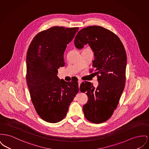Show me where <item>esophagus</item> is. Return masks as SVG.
<instances>
[{"label":"esophagus","mask_w":149,"mask_h":149,"mask_svg":"<svg viewBox=\"0 0 149 149\" xmlns=\"http://www.w3.org/2000/svg\"><path fill=\"white\" fill-rule=\"evenodd\" d=\"M78 84H79V87H80V84H81V82H82V81H81V80H80V79H79V80H78Z\"/></svg>","instance_id":"esophagus-1"}]
</instances>
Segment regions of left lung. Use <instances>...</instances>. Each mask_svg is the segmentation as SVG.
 <instances>
[{
  "label": "left lung",
  "mask_w": 149,
  "mask_h": 149,
  "mask_svg": "<svg viewBox=\"0 0 149 149\" xmlns=\"http://www.w3.org/2000/svg\"><path fill=\"white\" fill-rule=\"evenodd\" d=\"M88 44L94 52L98 86L95 88L88 81L80 86L86 92L88 101L83 106L86 118L91 122L101 123L108 120L118 105L125 83L127 54L121 40L104 27L90 26L80 30L74 44L81 49Z\"/></svg>",
  "instance_id": "left-lung-1"
}]
</instances>
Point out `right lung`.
I'll list each match as a JSON object with an SVG mask.
<instances>
[{"mask_svg":"<svg viewBox=\"0 0 149 149\" xmlns=\"http://www.w3.org/2000/svg\"><path fill=\"white\" fill-rule=\"evenodd\" d=\"M78 27L54 26L38 33L27 50L26 81L33 104L45 122H59L66 115L79 92L78 79L58 78V69L65 65L63 54Z\"/></svg>","mask_w":149,"mask_h":149,"instance_id":"right-lung-1","label":"right lung"}]
</instances>
